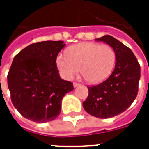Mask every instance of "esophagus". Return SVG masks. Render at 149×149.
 Wrapping results in <instances>:
<instances>
[{
	"mask_svg": "<svg viewBox=\"0 0 149 149\" xmlns=\"http://www.w3.org/2000/svg\"><path fill=\"white\" fill-rule=\"evenodd\" d=\"M80 85H81V84H80V83H77V82H74V83H73V86H74L75 88L77 87V86H80Z\"/></svg>",
	"mask_w": 149,
	"mask_h": 149,
	"instance_id": "obj_1",
	"label": "esophagus"
}]
</instances>
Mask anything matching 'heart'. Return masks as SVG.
I'll use <instances>...</instances> for the list:
<instances>
[{"instance_id": "1", "label": "heart", "mask_w": 149, "mask_h": 149, "mask_svg": "<svg viewBox=\"0 0 149 149\" xmlns=\"http://www.w3.org/2000/svg\"><path fill=\"white\" fill-rule=\"evenodd\" d=\"M56 66L62 76L70 80L81 68V72L91 84H98L109 77L116 62V52L109 45L83 42L72 46L66 56L59 54Z\"/></svg>"}]
</instances>
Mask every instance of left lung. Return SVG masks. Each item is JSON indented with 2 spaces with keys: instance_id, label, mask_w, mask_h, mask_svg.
<instances>
[{
  "instance_id": "8db88e82",
  "label": "left lung",
  "mask_w": 149,
  "mask_h": 149,
  "mask_svg": "<svg viewBox=\"0 0 149 149\" xmlns=\"http://www.w3.org/2000/svg\"><path fill=\"white\" fill-rule=\"evenodd\" d=\"M114 49L116 65L107 80L88 87V96L83 102L84 110L100 119L113 117L124 112L138 93L141 66L132 50L109 35L96 39Z\"/></svg>"
}]
</instances>
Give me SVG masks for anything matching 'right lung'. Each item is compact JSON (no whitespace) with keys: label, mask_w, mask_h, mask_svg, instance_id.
<instances>
[{"label":"right lung","mask_w":149,"mask_h":149,"mask_svg":"<svg viewBox=\"0 0 149 149\" xmlns=\"http://www.w3.org/2000/svg\"><path fill=\"white\" fill-rule=\"evenodd\" d=\"M61 40L34 43L15 56L8 73V87L13 104L28 120L45 123L61 112V100L73 90L72 82L61 78L57 55Z\"/></svg>","instance_id":"add662e5"}]
</instances>
